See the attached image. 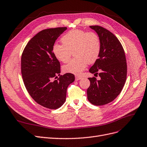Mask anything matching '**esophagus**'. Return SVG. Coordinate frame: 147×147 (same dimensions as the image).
Masks as SVG:
<instances>
[{
    "mask_svg": "<svg viewBox=\"0 0 147 147\" xmlns=\"http://www.w3.org/2000/svg\"><path fill=\"white\" fill-rule=\"evenodd\" d=\"M75 78H76V80H79L82 79V76H76Z\"/></svg>",
    "mask_w": 147,
    "mask_h": 147,
    "instance_id": "obj_1",
    "label": "esophagus"
}]
</instances>
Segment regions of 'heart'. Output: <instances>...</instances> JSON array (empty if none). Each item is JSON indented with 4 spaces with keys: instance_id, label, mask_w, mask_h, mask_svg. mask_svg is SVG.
Masks as SVG:
<instances>
[{
    "instance_id": "obj_1",
    "label": "heart",
    "mask_w": 147,
    "mask_h": 147,
    "mask_svg": "<svg viewBox=\"0 0 147 147\" xmlns=\"http://www.w3.org/2000/svg\"><path fill=\"white\" fill-rule=\"evenodd\" d=\"M62 44L55 43L53 47L54 56L63 63L68 62L73 52L75 57L62 68L63 72L79 74L87 63H94L98 59L101 44L99 36L93 31L73 30L61 39Z\"/></svg>"
}]
</instances>
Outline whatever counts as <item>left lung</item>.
Segmentation results:
<instances>
[{
  "mask_svg": "<svg viewBox=\"0 0 147 147\" xmlns=\"http://www.w3.org/2000/svg\"><path fill=\"white\" fill-rule=\"evenodd\" d=\"M90 27L98 34L101 50L89 71L98 74L100 79L88 78L87 98L93 105H104L115 100L123 87L127 74L126 57L121 42L111 32L98 25Z\"/></svg>",
  "mask_w": 147,
  "mask_h": 147,
  "instance_id": "left-lung-1",
  "label": "left lung"
}]
</instances>
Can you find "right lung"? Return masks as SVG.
Masks as SVG:
<instances>
[{
	"instance_id": "add662e5",
	"label": "right lung",
	"mask_w": 147,
	"mask_h": 147,
	"mask_svg": "<svg viewBox=\"0 0 147 147\" xmlns=\"http://www.w3.org/2000/svg\"><path fill=\"white\" fill-rule=\"evenodd\" d=\"M67 27L49 28L38 32L27 43L21 57V73L25 88L38 104L51 110L61 107L66 100L68 85L74 75H60L61 65L53 47ZM59 78L55 81L53 78Z\"/></svg>"
}]
</instances>
